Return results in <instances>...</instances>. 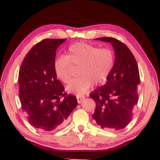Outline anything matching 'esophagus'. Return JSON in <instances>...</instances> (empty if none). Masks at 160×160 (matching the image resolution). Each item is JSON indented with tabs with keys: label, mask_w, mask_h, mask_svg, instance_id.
<instances>
[{
	"label": "esophagus",
	"mask_w": 160,
	"mask_h": 160,
	"mask_svg": "<svg viewBox=\"0 0 160 160\" xmlns=\"http://www.w3.org/2000/svg\"><path fill=\"white\" fill-rule=\"evenodd\" d=\"M85 98L84 96H77V100H78V103H80L82 100L84 99V98Z\"/></svg>",
	"instance_id": "esophagus-1"
}]
</instances>
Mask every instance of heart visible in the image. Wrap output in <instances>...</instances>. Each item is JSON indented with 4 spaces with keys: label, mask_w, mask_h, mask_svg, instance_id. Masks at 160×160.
<instances>
[{
    "label": "heart",
    "mask_w": 160,
    "mask_h": 160,
    "mask_svg": "<svg viewBox=\"0 0 160 160\" xmlns=\"http://www.w3.org/2000/svg\"><path fill=\"white\" fill-rule=\"evenodd\" d=\"M115 55L109 48L84 42L72 44L68 47L67 56H58L53 67L56 76L62 82H70L73 67H78V75L67 87L70 93H85L93 86L104 83L114 67Z\"/></svg>",
    "instance_id": "obj_1"
}]
</instances>
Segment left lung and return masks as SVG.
I'll use <instances>...</instances> for the list:
<instances>
[{
	"mask_svg": "<svg viewBox=\"0 0 160 160\" xmlns=\"http://www.w3.org/2000/svg\"><path fill=\"white\" fill-rule=\"evenodd\" d=\"M95 40L111 43L115 60L107 82L89 94L96 104L93 119L102 128L120 130L131 122L138 102L140 78L138 64L130 49L120 40L111 37Z\"/></svg>",
	"mask_w": 160,
	"mask_h": 160,
	"instance_id": "1",
	"label": "left lung"
}]
</instances>
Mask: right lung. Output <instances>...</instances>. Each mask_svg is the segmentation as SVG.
Returning a JSON list of instances; mask_svg holds the SVG:
<instances>
[{
  "label": "right lung",
  "mask_w": 160,
  "mask_h": 160,
  "mask_svg": "<svg viewBox=\"0 0 160 160\" xmlns=\"http://www.w3.org/2000/svg\"><path fill=\"white\" fill-rule=\"evenodd\" d=\"M66 39H44L30 49L19 71V97L31 125L40 131L60 130L76 107V97L67 94L57 79L56 51Z\"/></svg>",
  "instance_id": "1"
}]
</instances>
